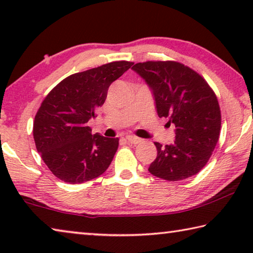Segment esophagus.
Wrapping results in <instances>:
<instances>
[{"label": "esophagus", "mask_w": 253, "mask_h": 253, "mask_svg": "<svg viewBox=\"0 0 253 253\" xmlns=\"http://www.w3.org/2000/svg\"><path fill=\"white\" fill-rule=\"evenodd\" d=\"M127 140L131 144H138L142 142V138H139V137H136V136H127Z\"/></svg>", "instance_id": "esophagus-1"}]
</instances>
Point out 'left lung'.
I'll use <instances>...</instances> for the list:
<instances>
[{
    "instance_id": "left-lung-1",
    "label": "left lung",
    "mask_w": 253,
    "mask_h": 253,
    "mask_svg": "<svg viewBox=\"0 0 253 253\" xmlns=\"http://www.w3.org/2000/svg\"><path fill=\"white\" fill-rule=\"evenodd\" d=\"M153 89L157 114L175 125V142H155L157 157L149 173L169 182L198 174L220 137L221 110L215 92L202 76L177 61H146L132 66Z\"/></svg>"
}]
</instances>
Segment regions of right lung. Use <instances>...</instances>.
Segmentation results:
<instances>
[{"label":"right lung","instance_id":"right-lung-1","mask_svg":"<svg viewBox=\"0 0 253 253\" xmlns=\"http://www.w3.org/2000/svg\"><path fill=\"white\" fill-rule=\"evenodd\" d=\"M132 63L123 60L77 72L60 81L42 101L34 117L33 138L55 177L79 184L109 168L119 138L92 135L87 123L104 105L111 83Z\"/></svg>","mask_w":253,"mask_h":253}]
</instances>
